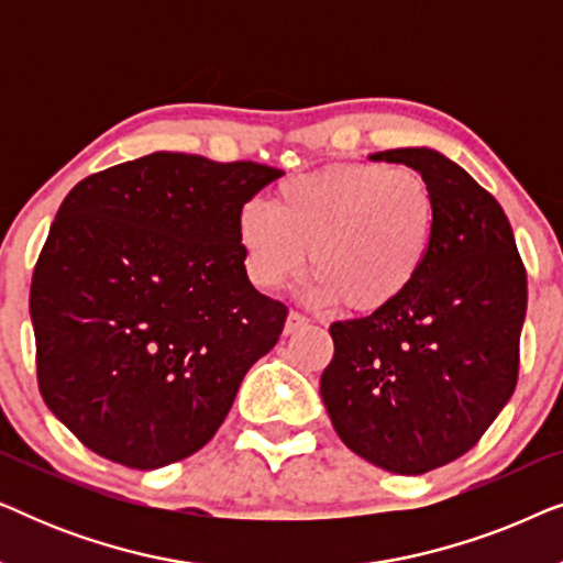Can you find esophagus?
Wrapping results in <instances>:
<instances>
[{"label": "esophagus", "instance_id": "1", "mask_svg": "<svg viewBox=\"0 0 563 563\" xmlns=\"http://www.w3.org/2000/svg\"><path fill=\"white\" fill-rule=\"evenodd\" d=\"M307 322H310V320H307L305 314H299V312H289V314H287V322H284V333H287V335L297 333V330H302V328L307 325Z\"/></svg>", "mask_w": 563, "mask_h": 563}]
</instances>
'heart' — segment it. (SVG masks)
<instances>
[{
    "mask_svg": "<svg viewBox=\"0 0 563 563\" xmlns=\"http://www.w3.org/2000/svg\"><path fill=\"white\" fill-rule=\"evenodd\" d=\"M438 233L435 195L412 168L335 164L284 179L274 202H245L235 235L249 279L276 291L310 264V299L372 314L420 279Z\"/></svg>",
    "mask_w": 563,
    "mask_h": 563,
    "instance_id": "b5f03b06",
    "label": "heart"
}]
</instances>
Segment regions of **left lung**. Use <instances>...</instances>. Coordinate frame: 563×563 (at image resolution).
Wrapping results in <instances>:
<instances>
[{"label": "left lung", "instance_id": "left-lung-1", "mask_svg": "<svg viewBox=\"0 0 563 563\" xmlns=\"http://www.w3.org/2000/svg\"><path fill=\"white\" fill-rule=\"evenodd\" d=\"M372 161L426 176L438 233L420 279L397 305L330 325L320 395L361 459L418 476L474 449L512 397L528 276L510 220L487 189L433 148Z\"/></svg>", "mask_w": 563, "mask_h": 563}]
</instances>
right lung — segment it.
<instances>
[{"label":"right lung","mask_w":563,"mask_h":563,"mask_svg":"<svg viewBox=\"0 0 563 563\" xmlns=\"http://www.w3.org/2000/svg\"><path fill=\"white\" fill-rule=\"evenodd\" d=\"M282 174L158 151L68 191L30 318L45 405L89 451L145 472L218 433L287 320L235 235L238 210Z\"/></svg>","instance_id":"add662e5"}]
</instances>
